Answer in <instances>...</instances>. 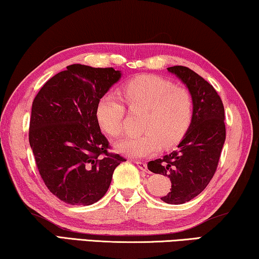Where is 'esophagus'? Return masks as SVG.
I'll return each mask as SVG.
<instances>
[{
  "instance_id": "34e87169",
  "label": "esophagus",
  "mask_w": 259,
  "mask_h": 259,
  "mask_svg": "<svg viewBox=\"0 0 259 259\" xmlns=\"http://www.w3.org/2000/svg\"><path fill=\"white\" fill-rule=\"evenodd\" d=\"M134 163L136 164L137 166L140 167V169H142V171L146 172V169H148V166H146V163H144V161H138V160H135Z\"/></svg>"
}]
</instances>
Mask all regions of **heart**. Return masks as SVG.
Returning <instances> with one entry per match:
<instances>
[{
	"label": "heart",
	"instance_id": "obj_1",
	"mask_svg": "<svg viewBox=\"0 0 259 259\" xmlns=\"http://www.w3.org/2000/svg\"><path fill=\"white\" fill-rule=\"evenodd\" d=\"M122 95L131 110L145 109L142 119L143 135L126 137L116 150L128 157H151L160 146L169 148L178 143L190 128L194 101L190 91L176 86L171 80L158 75H141L122 87ZM100 128L110 137L124 131L126 108L123 100L113 93H105L96 105Z\"/></svg>",
	"mask_w": 259,
	"mask_h": 259
}]
</instances>
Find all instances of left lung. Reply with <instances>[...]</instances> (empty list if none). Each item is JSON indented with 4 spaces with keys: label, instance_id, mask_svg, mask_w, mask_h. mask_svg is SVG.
I'll return each instance as SVG.
<instances>
[{
    "label": "left lung",
    "instance_id": "1",
    "mask_svg": "<svg viewBox=\"0 0 259 259\" xmlns=\"http://www.w3.org/2000/svg\"><path fill=\"white\" fill-rule=\"evenodd\" d=\"M167 71L187 86L194 101V114L178 149L149 161L148 168L171 180V192L160 199L180 204L198 196L215 175L226 141L225 107L214 87L191 68L172 66Z\"/></svg>",
    "mask_w": 259,
    "mask_h": 259
}]
</instances>
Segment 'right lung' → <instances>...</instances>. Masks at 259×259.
Masks as SVG:
<instances>
[{
	"instance_id": "obj_1",
	"label": "right lung",
	"mask_w": 259,
	"mask_h": 259,
	"mask_svg": "<svg viewBox=\"0 0 259 259\" xmlns=\"http://www.w3.org/2000/svg\"><path fill=\"white\" fill-rule=\"evenodd\" d=\"M121 78L113 67L74 64L40 88L32 102L29 142L49 191L76 206L98 202L125 158L108 151L96 119L99 99Z\"/></svg>"
}]
</instances>
